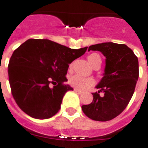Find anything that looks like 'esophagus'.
I'll return each instance as SVG.
<instances>
[{
	"label": "esophagus",
	"instance_id": "esophagus-1",
	"mask_svg": "<svg viewBox=\"0 0 148 148\" xmlns=\"http://www.w3.org/2000/svg\"><path fill=\"white\" fill-rule=\"evenodd\" d=\"M74 91L76 92L77 93H79V94H82V91H81V90H77V89H74Z\"/></svg>",
	"mask_w": 148,
	"mask_h": 148
}]
</instances>
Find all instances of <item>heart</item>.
<instances>
[{"label":"heart","mask_w":148,"mask_h":148,"mask_svg":"<svg viewBox=\"0 0 148 148\" xmlns=\"http://www.w3.org/2000/svg\"><path fill=\"white\" fill-rule=\"evenodd\" d=\"M88 60L92 66L96 64H101V58L97 53H93L88 57ZM68 83L69 85L79 90H86L96 84V81L93 78H84L80 75H74L69 78Z\"/></svg>","instance_id":"1"}]
</instances>
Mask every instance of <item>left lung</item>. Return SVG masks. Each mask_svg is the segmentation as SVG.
<instances>
[{
    "label": "left lung",
    "instance_id": "8db88e82",
    "mask_svg": "<svg viewBox=\"0 0 148 148\" xmlns=\"http://www.w3.org/2000/svg\"><path fill=\"white\" fill-rule=\"evenodd\" d=\"M99 51L106 57L104 76L93 93L90 104L82 106L87 117L93 121H108L127 108L135 91L139 69L134 52L125 44L103 42L90 45L88 51ZM103 92L104 95L99 96Z\"/></svg>",
    "mask_w": 148,
    "mask_h": 148
}]
</instances>
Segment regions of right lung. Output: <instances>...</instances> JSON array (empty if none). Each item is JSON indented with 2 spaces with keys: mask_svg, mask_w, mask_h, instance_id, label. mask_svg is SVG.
<instances>
[{
  "mask_svg": "<svg viewBox=\"0 0 148 148\" xmlns=\"http://www.w3.org/2000/svg\"><path fill=\"white\" fill-rule=\"evenodd\" d=\"M88 47L73 49L49 40L30 39L13 51L8 65L11 93L21 110L36 119L56 114L73 88L66 84L69 64ZM51 84L55 86L50 87Z\"/></svg>",
  "mask_w": 148,
  "mask_h": 148,
  "instance_id": "add662e5",
  "label": "right lung"
}]
</instances>
